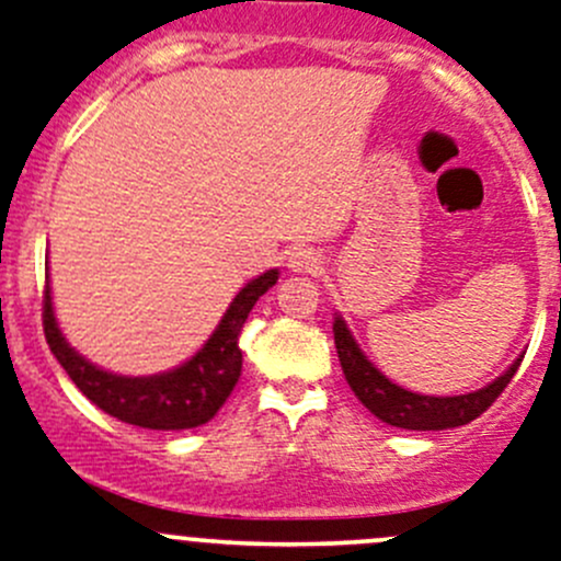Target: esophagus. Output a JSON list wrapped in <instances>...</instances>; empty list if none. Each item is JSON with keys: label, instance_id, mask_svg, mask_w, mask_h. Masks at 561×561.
Masks as SVG:
<instances>
[{"label": "esophagus", "instance_id": "esophagus-1", "mask_svg": "<svg viewBox=\"0 0 561 561\" xmlns=\"http://www.w3.org/2000/svg\"><path fill=\"white\" fill-rule=\"evenodd\" d=\"M287 268L296 271V274H317V271H322V255L311 247H296L287 257Z\"/></svg>", "mask_w": 561, "mask_h": 561}]
</instances>
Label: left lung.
<instances>
[{
  "label": "left lung",
  "mask_w": 561,
  "mask_h": 561,
  "mask_svg": "<svg viewBox=\"0 0 561 561\" xmlns=\"http://www.w3.org/2000/svg\"><path fill=\"white\" fill-rule=\"evenodd\" d=\"M335 335V350H339L341 370H344L346 381H350L352 392L357 394L359 403L379 416L381 422L392 424V427L403 430H449L459 427V424L473 422L481 416L489 405L497 400V394L508 387L514 379L516 368L522 365V357L514 359L503 376L492 381V385L481 387L479 392L468 394H454V398H435V394H420L409 392V389L392 385L368 357L363 355L359 344L346 328L344 317L335 314L333 322Z\"/></svg>",
  "instance_id": "8db88e82"
}]
</instances>
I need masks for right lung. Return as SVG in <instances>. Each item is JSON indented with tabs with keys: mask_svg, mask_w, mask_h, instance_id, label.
<instances>
[{
	"mask_svg": "<svg viewBox=\"0 0 561 561\" xmlns=\"http://www.w3.org/2000/svg\"><path fill=\"white\" fill-rule=\"evenodd\" d=\"M279 271L271 268L247 282L222 314L209 341L180 368L156 376H117L96 368L67 344L53 314L50 285H45L43 325L50 352L69 379L104 414L147 430H191L220 411L241 376L239 333L255 300L276 285Z\"/></svg>",
	"mask_w": 561,
	"mask_h": 561,
	"instance_id": "obj_1",
	"label": "right lung"
}]
</instances>
